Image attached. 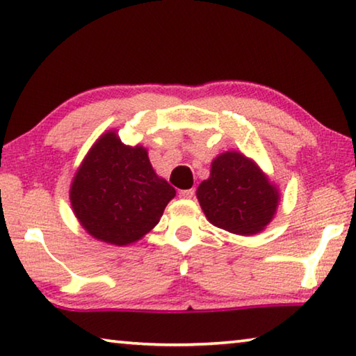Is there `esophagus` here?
Returning a JSON list of instances; mask_svg holds the SVG:
<instances>
[{"label":"esophagus","mask_w":356,"mask_h":356,"mask_svg":"<svg viewBox=\"0 0 356 356\" xmlns=\"http://www.w3.org/2000/svg\"><path fill=\"white\" fill-rule=\"evenodd\" d=\"M179 196L184 197V200H191L193 196H195V188H190V190H180L179 191Z\"/></svg>","instance_id":"34e87169"}]
</instances>
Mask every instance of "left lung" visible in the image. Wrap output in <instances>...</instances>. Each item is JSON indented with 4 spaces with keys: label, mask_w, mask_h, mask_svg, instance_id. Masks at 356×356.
Masks as SVG:
<instances>
[{
    "label": "left lung",
    "mask_w": 356,
    "mask_h": 356,
    "mask_svg": "<svg viewBox=\"0 0 356 356\" xmlns=\"http://www.w3.org/2000/svg\"><path fill=\"white\" fill-rule=\"evenodd\" d=\"M196 196L213 226L240 236L261 232L280 202L278 188L261 168L236 150L216 156Z\"/></svg>",
    "instance_id": "1"
}]
</instances>
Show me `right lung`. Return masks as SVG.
<instances>
[{
	"label": "right lung",
	"mask_w": 356,
	"mask_h": 356,
	"mask_svg": "<svg viewBox=\"0 0 356 356\" xmlns=\"http://www.w3.org/2000/svg\"><path fill=\"white\" fill-rule=\"evenodd\" d=\"M176 190L159 177L143 146H125L106 131L84 156L70 185L80 225L102 242L124 246L143 238L160 221Z\"/></svg>",
	"instance_id": "obj_1"
}]
</instances>
